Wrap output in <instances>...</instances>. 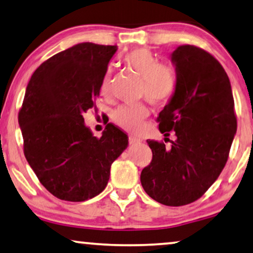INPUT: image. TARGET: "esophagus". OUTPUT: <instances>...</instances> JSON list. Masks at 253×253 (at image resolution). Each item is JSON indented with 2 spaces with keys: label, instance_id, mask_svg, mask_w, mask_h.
Here are the masks:
<instances>
[{
  "label": "esophagus",
  "instance_id": "1",
  "mask_svg": "<svg viewBox=\"0 0 253 253\" xmlns=\"http://www.w3.org/2000/svg\"><path fill=\"white\" fill-rule=\"evenodd\" d=\"M141 140L140 138H136V137H134V136H130L129 137V143L131 144V145H135V144H138V143H141Z\"/></svg>",
  "mask_w": 253,
  "mask_h": 253
}]
</instances>
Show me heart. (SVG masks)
Masks as SVG:
<instances>
[{
	"mask_svg": "<svg viewBox=\"0 0 253 253\" xmlns=\"http://www.w3.org/2000/svg\"><path fill=\"white\" fill-rule=\"evenodd\" d=\"M124 63L142 79L141 94L154 104H162L172 97L176 88V74L172 67L162 65L159 59L147 48H137L124 57ZM110 72L105 74L101 84V94L110 91ZM149 110L143 104L122 106L113 113V122L130 133L141 129Z\"/></svg>",
	"mask_w": 253,
	"mask_h": 253,
	"instance_id": "heart-1",
	"label": "heart"
}]
</instances>
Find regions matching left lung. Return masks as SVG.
Returning a JSON list of instances; mask_svg holds the SVG:
<instances>
[{"label":"left lung","instance_id":"left-lung-1","mask_svg":"<svg viewBox=\"0 0 253 253\" xmlns=\"http://www.w3.org/2000/svg\"><path fill=\"white\" fill-rule=\"evenodd\" d=\"M176 88L159 113V130L175 131L170 148L147 141L150 165L141 183L167 206L190 204L214 183L228 159L237 129L229 78L218 60L201 48L179 45L170 54ZM166 138V137H165Z\"/></svg>","mask_w":253,"mask_h":253}]
</instances>
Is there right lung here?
Segmentation results:
<instances>
[{"label": "right lung", "instance_id": "add662e5", "mask_svg": "<svg viewBox=\"0 0 253 253\" xmlns=\"http://www.w3.org/2000/svg\"><path fill=\"white\" fill-rule=\"evenodd\" d=\"M117 45L78 43L42 63L31 77L18 122L24 154L55 197L84 202L105 189L128 136L112 124L94 136L84 115L99 96Z\"/></svg>", "mask_w": 253, "mask_h": 253}]
</instances>
